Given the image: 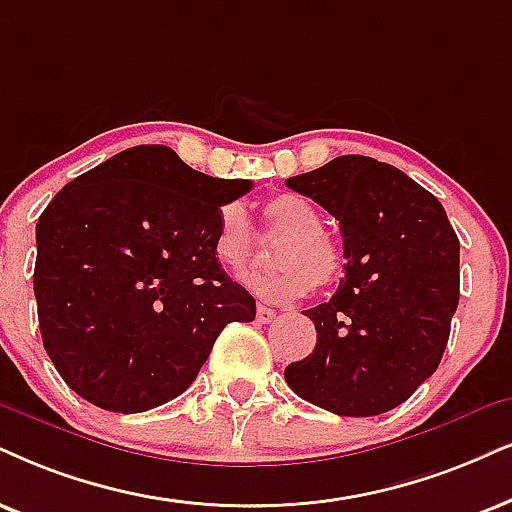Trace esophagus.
<instances>
[{
    "instance_id": "34e87169",
    "label": "esophagus",
    "mask_w": 512,
    "mask_h": 512,
    "mask_svg": "<svg viewBox=\"0 0 512 512\" xmlns=\"http://www.w3.org/2000/svg\"><path fill=\"white\" fill-rule=\"evenodd\" d=\"M257 321H260V323L276 321V312H274V309L264 307V304H257Z\"/></svg>"
}]
</instances>
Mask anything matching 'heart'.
<instances>
[{"label": "heart", "mask_w": 512, "mask_h": 512, "mask_svg": "<svg viewBox=\"0 0 512 512\" xmlns=\"http://www.w3.org/2000/svg\"><path fill=\"white\" fill-rule=\"evenodd\" d=\"M264 219L271 236L286 234L276 248L271 274L248 278V288L267 302H290L309 295L316 281L331 283L342 269L338 243L321 229L319 210L297 193H278L264 203ZM212 255L217 264L234 276L248 271L255 255V231L241 203H226L217 212L212 231Z\"/></svg>", "instance_id": "b5f03b06"}]
</instances>
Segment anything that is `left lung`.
Returning <instances> with one entry per match:
<instances>
[{
    "mask_svg": "<svg viewBox=\"0 0 512 512\" xmlns=\"http://www.w3.org/2000/svg\"><path fill=\"white\" fill-rule=\"evenodd\" d=\"M288 189L340 222L345 278L307 309L316 347L286 368L297 397L338 416H378L437 371L458 307V245L442 203L397 167L340 155Z\"/></svg>",
    "mask_w": 512,
    "mask_h": 512,
    "instance_id": "1",
    "label": "left lung"
}]
</instances>
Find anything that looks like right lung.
<instances>
[{
    "label": "right lung",
    "instance_id": "obj_1",
    "mask_svg": "<svg viewBox=\"0 0 512 512\" xmlns=\"http://www.w3.org/2000/svg\"><path fill=\"white\" fill-rule=\"evenodd\" d=\"M250 189L151 144L56 193L37 222L35 297L70 390L106 411H148L196 380L226 323L255 319V297L212 255L219 208Z\"/></svg>",
    "mask_w": 512,
    "mask_h": 512
}]
</instances>
